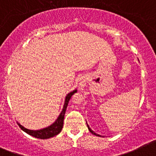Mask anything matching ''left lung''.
I'll list each match as a JSON object with an SVG mask.
<instances>
[{
	"instance_id": "obj_1",
	"label": "left lung",
	"mask_w": 156,
	"mask_h": 156,
	"mask_svg": "<svg viewBox=\"0 0 156 156\" xmlns=\"http://www.w3.org/2000/svg\"><path fill=\"white\" fill-rule=\"evenodd\" d=\"M86 123H87V122H86ZM87 126H88V130H89V131H90V132L92 133V134H94V135H96V136H100V135H99V134H95V133L94 132L93 130H91V128H90V127H88V124H87Z\"/></svg>"
}]
</instances>
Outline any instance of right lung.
I'll list each match as a JSON object with an SVG mask.
<instances>
[{
  "label": "right lung",
  "instance_id": "1",
  "mask_svg": "<svg viewBox=\"0 0 156 156\" xmlns=\"http://www.w3.org/2000/svg\"><path fill=\"white\" fill-rule=\"evenodd\" d=\"M76 92L77 90L73 91V92H70V93L66 96L65 102H64V108H63L62 112H61V113L60 114V116H58V118L57 119V120H56L52 125H50V127H47V128L42 129V130H32L25 128V127H22V126L21 125L20 123H18L19 127H20L23 131H25V132H26L27 134H29V135L33 136V137H37V138H40V139H47V138H50V137H54V136L57 135L59 133L61 132V130H62L63 128L64 114H65L66 109H67V106H68L69 100L71 99V96H72Z\"/></svg>",
  "mask_w": 156,
  "mask_h": 156
}]
</instances>
